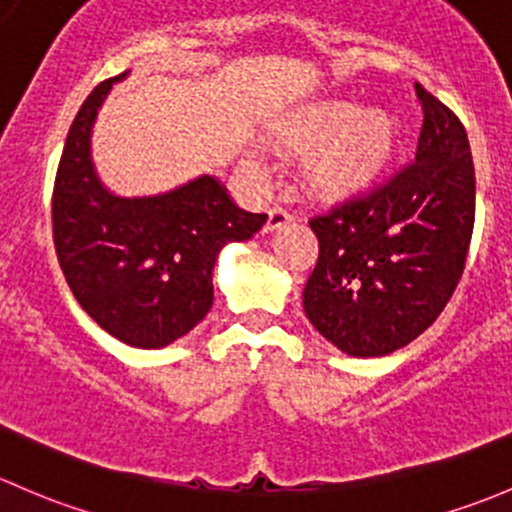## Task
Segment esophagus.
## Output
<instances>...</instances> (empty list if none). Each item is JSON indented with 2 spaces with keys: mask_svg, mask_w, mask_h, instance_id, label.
<instances>
[{
  "mask_svg": "<svg viewBox=\"0 0 512 512\" xmlns=\"http://www.w3.org/2000/svg\"><path fill=\"white\" fill-rule=\"evenodd\" d=\"M293 217L291 214L286 212V209L283 207H273L271 212H268V221H266V231H276V229H281V226H286L288 221H291Z\"/></svg>",
  "mask_w": 512,
  "mask_h": 512,
  "instance_id": "1",
  "label": "esophagus"
}]
</instances>
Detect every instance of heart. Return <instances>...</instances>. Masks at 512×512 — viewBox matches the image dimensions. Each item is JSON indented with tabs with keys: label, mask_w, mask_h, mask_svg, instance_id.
I'll use <instances>...</instances> for the list:
<instances>
[{
	"label": "heart",
	"mask_w": 512,
	"mask_h": 512,
	"mask_svg": "<svg viewBox=\"0 0 512 512\" xmlns=\"http://www.w3.org/2000/svg\"><path fill=\"white\" fill-rule=\"evenodd\" d=\"M286 150L305 152L303 177L315 192L345 199L365 192L384 172L397 145V120L387 108L352 100H320L278 125Z\"/></svg>",
	"instance_id": "b5f03b06"
}]
</instances>
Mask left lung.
Listing matches in <instances>:
<instances>
[{
    "instance_id": "8db88e82",
    "label": "left lung",
    "mask_w": 512,
    "mask_h": 512,
    "mask_svg": "<svg viewBox=\"0 0 512 512\" xmlns=\"http://www.w3.org/2000/svg\"><path fill=\"white\" fill-rule=\"evenodd\" d=\"M424 110L416 157L387 184L310 219L318 263L303 291L313 328L352 357L416 340L466 266L476 175L461 120L414 83Z\"/></svg>"
}]
</instances>
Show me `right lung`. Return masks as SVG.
<instances>
[{
	"label": "right lung",
	"mask_w": 512,
	"mask_h": 512,
	"mask_svg": "<svg viewBox=\"0 0 512 512\" xmlns=\"http://www.w3.org/2000/svg\"><path fill=\"white\" fill-rule=\"evenodd\" d=\"M103 81L78 110L54 184V244L81 308L130 347L157 350L197 328L214 303L219 251L249 241L266 214L236 207L214 175L162 194L110 192L93 165L91 135L113 83Z\"/></svg>",
	"instance_id": "1"
}]
</instances>
